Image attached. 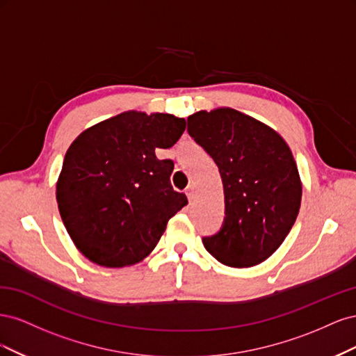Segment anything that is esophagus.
I'll return each instance as SVG.
<instances>
[{
    "instance_id": "1",
    "label": "esophagus",
    "mask_w": 356,
    "mask_h": 356,
    "mask_svg": "<svg viewBox=\"0 0 356 356\" xmlns=\"http://www.w3.org/2000/svg\"><path fill=\"white\" fill-rule=\"evenodd\" d=\"M186 195H187V197H188V200L191 202L193 199H195V187L193 186H188L187 187V190H186Z\"/></svg>"
}]
</instances>
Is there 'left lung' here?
<instances>
[{
  "instance_id": "obj_1",
  "label": "left lung",
  "mask_w": 356,
  "mask_h": 356,
  "mask_svg": "<svg viewBox=\"0 0 356 356\" xmlns=\"http://www.w3.org/2000/svg\"><path fill=\"white\" fill-rule=\"evenodd\" d=\"M187 131L217 163L225 200L221 230L203 238L207 251L230 267L267 260L298 215L301 179L285 139L233 108L188 115Z\"/></svg>"
}]
</instances>
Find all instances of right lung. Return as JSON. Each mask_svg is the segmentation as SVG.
Segmentation results:
<instances>
[{
	"label": "right lung",
	"mask_w": 356,
	"mask_h": 356,
	"mask_svg": "<svg viewBox=\"0 0 356 356\" xmlns=\"http://www.w3.org/2000/svg\"><path fill=\"white\" fill-rule=\"evenodd\" d=\"M186 131L184 118L124 111L86 129L70 145L56 182L63 225L77 250L104 267L132 266L152 252L187 204L170 186L174 161L159 160Z\"/></svg>",
	"instance_id": "add662e5"
}]
</instances>
